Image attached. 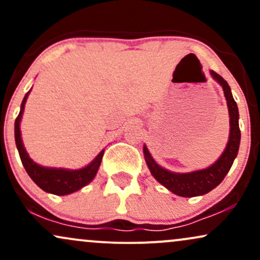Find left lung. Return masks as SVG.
<instances>
[{
  "mask_svg": "<svg viewBox=\"0 0 260 260\" xmlns=\"http://www.w3.org/2000/svg\"><path fill=\"white\" fill-rule=\"evenodd\" d=\"M210 74L213 79L216 80L222 86L230 116L229 142L219 159L214 164H211L210 166L202 170H196V171L190 172H172L168 169H164L154 160L147 145L144 144V147H143L145 162H147L149 171L155 180L162 184L164 187L168 188L170 192L175 193L176 196L186 197V198L207 194L214 188L219 186L231 169L232 164H234L238 154V149H240L241 131L240 126H238L240 113H238L237 104L232 96L231 88H230L228 82L214 71H210Z\"/></svg>",
  "mask_w": 260,
  "mask_h": 260,
  "instance_id": "1",
  "label": "left lung"
}]
</instances>
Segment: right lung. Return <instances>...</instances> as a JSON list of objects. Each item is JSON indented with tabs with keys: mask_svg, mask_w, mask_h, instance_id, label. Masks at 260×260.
<instances>
[{
	"mask_svg": "<svg viewBox=\"0 0 260 260\" xmlns=\"http://www.w3.org/2000/svg\"><path fill=\"white\" fill-rule=\"evenodd\" d=\"M30 91L31 89L25 94L24 99L22 101V105H20L19 115L16 118V122H14V138H16V145L23 166H24L28 175L30 176L31 180L45 192L56 196H67L77 192V190L82 189L83 187H85L86 184H89L94 180L98 171H99L105 149H103L89 165L77 170L46 168V166H41L35 162L29 156V154L26 153L22 140V133H20V121H22L26 99H28Z\"/></svg>",
	"mask_w": 260,
	"mask_h": 260,
	"instance_id": "obj_1",
	"label": "right lung"
}]
</instances>
